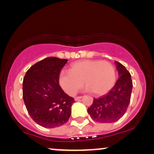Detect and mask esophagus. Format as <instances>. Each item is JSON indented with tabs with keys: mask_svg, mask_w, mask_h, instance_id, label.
Returning <instances> with one entry per match:
<instances>
[{
	"mask_svg": "<svg viewBox=\"0 0 154 154\" xmlns=\"http://www.w3.org/2000/svg\"><path fill=\"white\" fill-rule=\"evenodd\" d=\"M82 98V96H77V97H75V100H78L79 99H81Z\"/></svg>",
	"mask_w": 154,
	"mask_h": 154,
	"instance_id": "obj_1",
	"label": "esophagus"
}]
</instances>
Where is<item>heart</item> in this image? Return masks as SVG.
I'll return each mask as SVG.
<instances>
[{
	"label": "heart",
	"mask_w": 154,
	"mask_h": 154,
	"mask_svg": "<svg viewBox=\"0 0 154 154\" xmlns=\"http://www.w3.org/2000/svg\"><path fill=\"white\" fill-rule=\"evenodd\" d=\"M116 81V69L112 63L101 60H82L72 63L69 72L59 75L60 85L69 95H75L83 82L86 89L95 95H103L112 89Z\"/></svg>",
	"instance_id": "heart-1"
}]
</instances>
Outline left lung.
<instances>
[{"mask_svg":"<svg viewBox=\"0 0 154 154\" xmlns=\"http://www.w3.org/2000/svg\"><path fill=\"white\" fill-rule=\"evenodd\" d=\"M119 79L108 94L94 98L88 109L91 117L100 123H111L119 120L127 111L131 98L132 81L131 75L125 66L114 61Z\"/></svg>","mask_w":154,"mask_h":154,"instance_id":"left-lung-1","label":"left lung"}]
</instances>
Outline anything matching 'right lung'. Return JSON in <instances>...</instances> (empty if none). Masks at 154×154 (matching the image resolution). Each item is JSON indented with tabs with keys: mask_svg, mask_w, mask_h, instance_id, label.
<instances>
[{
	"mask_svg": "<svg viewBox=\"0 0 154 154\" xmlns=\"http://www.w3.org/2000/svg\"><path fill=\"white\" fill-rule=\"evenodd\" d=\"M68 60L48 57L32 66L23 80V99L29 116L43 128H54L68 122L72 97L63 92L59 78Z\"/></svg>",
	"mask_w": 154,
	"mask_h": 154,
	"instance_id": "obj_1",
	"label": "right lung"
}]
</instances>
